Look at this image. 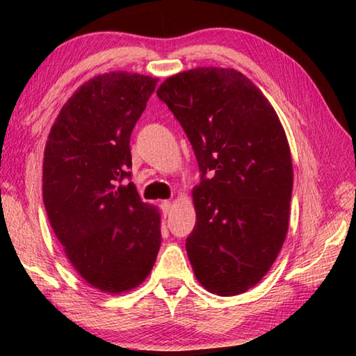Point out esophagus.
Returning a JSON list of instances; mask_svg holds the SVG:
<instances>
[{
	"label": "esophagus",
	"instance_id": "esophagus-1",
	"mask_svg": "<svg viewBox=\"0 0 356 356\" xmlns=\"http://www.w3.org/2000/svg\"><path fill=\"white\" fill-rule=\"evenodd\" d=\"M160 209H161V212H163V215L166 216L168 213H170V210H171V202L170 201H163L160 204Z\"/></svg>",
	"mask_w": 356,
	"mask_h": 356
}]
</instances>
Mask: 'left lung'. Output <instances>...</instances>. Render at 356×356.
I'll return each instance as SVG.
<instances>
[{"instance_id": "left-lung-1", "label": "left lung", "mask_w": 356, "mask_h": 356, "mask_svg": "<svg viewBox=\"0 0 356 356\" xmlns=\"http://www.w3.org/2000/svg\"><path fill=\"white\" fill-rule=\"evenodd\" d=\"M195 150L196 225L186 254L209 292L256 286L286 240L293 171L280 118L261 89L234 69L180 72L156 91Z\"/></svg>"}]
</instances>
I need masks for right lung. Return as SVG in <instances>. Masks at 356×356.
I'll return each mask as SVG.
<instances>
[{
    "label": "right lung",
    "mask_w": 356,
    "mask_h": 356,
    "mask_svg": "<svg viewBox=\"0 0 356 356\" xmlns=\"http://www.w3.org/2000/svg\"><path fill=\"white\" fill-rule=\"evenodd\" d=\"M156 81L129 72L91 78L65 102L47 140L48 220L78 275L102 292L140 286L160 250L159 210L129 182L130 135Z\"/></svg>",
    "instance_id": "obj_1"
}]
</instances>
